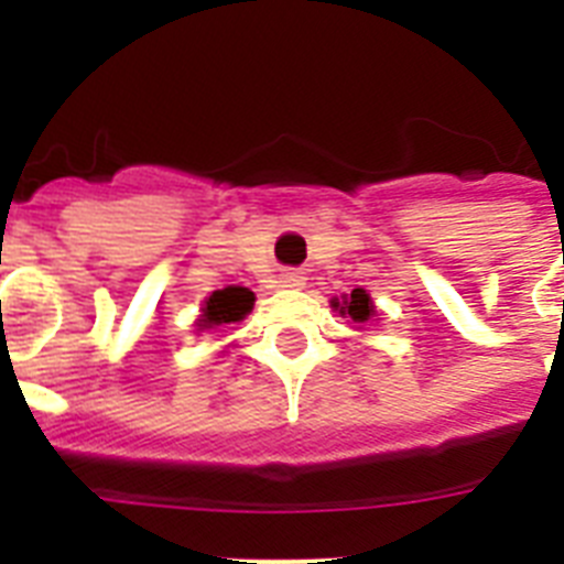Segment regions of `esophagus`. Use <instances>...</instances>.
Listing matches in <instances>:
<instances>
[{
	"label": "esophagus",
	"mask_w": 564,
	"mask_h": 564,
	"mask_svg": "<svg viewBox=\"0 0 564 564\" xmlns=\"http://www.w3.org/2000/svg\"><path fill=\"white\" fill-rule=\"evenodd\" d=\"M302 282H305V276H302L299 271L279 273V285H282V288H302Z\"/></svg>",
	"instance_id": "esophagus-1"
}]
</instances>
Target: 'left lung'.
Returning a JSON list of instances; mask_svg holds the SVG:
<instances>
[{"label":"left lung","instance_id":"1","mask_svg":"<svg viewBox=\"0 0 564 564\" xmlns=\"http://www.w3.org/2000/svg\"><path fill=\"white\" fill-rule=\"evenodd\" d=\"M333 307H336L341 316H350L356 325H367V322L376 316V305H372L370 293L364 291V288H356L352 293H344L341 302L333 299Z\"/></svg>","mask_w":564,"mask_h":564}]
</instances>
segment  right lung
<instances>
[{"label": "right lung", "instance_id": "right-lung-1", "mask_svg": "<svg viewBox=\"0 0 564 564\" xmlns=\"http://www.w3.org/2000/svg\"><path fill=\"white\" fill-rule=\"evenodd\" d=\"M253 293L248 288L239 285H228L223 291H214L212 296L206 299V305H203L200 318L194 322L197 330H214V327L231 325V322H242V318L251 313L253 307Z\"/></svg>", "mask_w": 564, "mask_h": 564}]
</instances>
